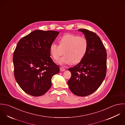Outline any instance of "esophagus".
Instances as JSON below:
<instances>
[{
	"label": "esophagus",
	"instance_id": "obj_1",
	"mask_svg": "<svg viewBox=\"0 0 125 125\" xmlns=\"http://www.w3.org/2000/svg\"><path fill=\"white\" fill-rule=\"evenodd\" d=\"M60 70L61 72H64V71H65V69L64 67H61L60 68Z\"/></svg>",
	"mask_w": 125,
	"mask_h": 125
}]
</instances>
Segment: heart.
<instances>
[{
  "label": "heart",
  "mask_w": 125,
  "mask_h": 125,
  "mask_svg": "<svg viewBox=\"0 0 125 125\" xmlns=\"http://www.w3.org/2000/svg\"><path fill=\"white\" fill-rule=\"evenodd\" d=\"M88 48L87 40L83 37L67 34L59 40V45L52 43L50 46L51 54L53 58L57 60L65 53V55L58 61L61 65L77 63L85 56Z\"/></svg>",
  "instance_id": "heart-1"
}]
</instances>
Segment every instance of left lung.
<instances>
[{
    "label": "left lung",
    "instance_id": "left-lung-1",
    "mask_svg": "<svg viewBox=\"0 0 125 125\" xmlns=\"http://www.w3.org/2000/svg\"><path fill=\"white\" fill-rule=\"evenodd\" d=\"M87 40V52L81 61L68 69L72 76L68 82L70 90L84 97L96 91L104 81L107 69V53L100 37L85 29H78Z\"/></svg>",
    "mask_w": 125,
    "mask_h": 125
}]
</instances>
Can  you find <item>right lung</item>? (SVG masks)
I'll return each mask as SVG.
<instances>
[{"label":"right lung","instance_id":"1","mask_svg":"<svg viewBox=\"0 0 125 125\" xmlns=\"http://www.w3.org/2000/svg\"><path fill=\"white\" fill-rule=\"evenodd\" d=\"M59 32L36 30L18 42L13 55L15 80L27 94L34 97L46 93L52 78L59 68L50 57V46Z\"/></svg>","mask_w":125,"mask_h":125}]
</instances>
